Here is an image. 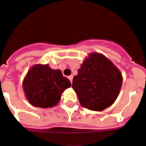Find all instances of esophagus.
I'll return each instance as SVG.
<instances>
[{
    "label": "esophagus",
    "mask_w": 146,
    "mask_h": 146,
    "mask_svg": "<svg viewBox=\"0 0 146 146\" xmlns=\"http://www.w3.org/2000/svg\"><path fill=\"white\" fill-rule=\"evenodd\" d=\"M73 76L72 75L70 76H68V79H70V81L71 83H72V82H73Z\"/></svg>",
    "instance_id": "1"
}]
</instances>
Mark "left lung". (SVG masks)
Here are the masks:
<instances>
[{"instance_id": "1", "label": "left lung", "mask_w": 146, "mask_h": 146, "mask_svg": "<svg viewBox=\"0 0 146 146\" xmlns=\"http://www.w3.org/2000/svg\"><path fill=\"white\" fill-rule=\"evenodd\" d=\"M121 85L122 75L113 63L103 54L91 53L73 77L72 88L82 106L102 111L114 103Z\"/></svg>"}]
</instances>
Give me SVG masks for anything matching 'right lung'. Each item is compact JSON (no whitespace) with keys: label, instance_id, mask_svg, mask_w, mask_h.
Instances as JSON below:
<instances>
[{"label":"right lung","instance_id":"1","mask_svg":"<svg viewBox=\"0 0 146 146\" xmlns=\"http://www.w3.org/2000/svg\"><path fill=\"white\" fill-rule=\"evenodd\" d=\"M26 98L32 106L49 108L56 106L65 89L71 86L60 70L51 69L48 64H36L23 80Z\"/></svg>","mask_w":146,"mask_h":146}]
</instances>
